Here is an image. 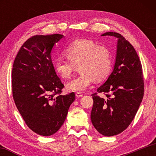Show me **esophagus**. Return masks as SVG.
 Listing matches in <instances>:
<instances>
[{"instance_id": "1", "label": "esophagus", "mask_w": 156, "mask_h": 156, "mask_svg": "<svg viewBox=\"0 0 156 156\" xmlns=\"http://www.w3.org/2000/svg\"><path fill=\"white\" fill-rule=\"evenodd\" d=\"M76 96L77 98H81V97L83 96V94H81L80 92H77V93L76 94Z\"/></svg>"}]
</instances>
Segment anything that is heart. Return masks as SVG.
<instances>
[{
	"label": "heart",
	"mask_w": 156,
	"mask_h": 156,
	"mask_svg": "<svg viewBox=\"0 0 156 156\" xmlns=\"http://www.w3.org/2000/svg\"><path fill=\"white\" fill-rule=\"evenodd\" d=\"M67 58L58 57L53 62L54 69L60 78L72 76L76 66L79 65L81 73L66 84L68 90L85 91L96 80H102L109 75L112 68V55L109 49L103 44L87 38L72 41L64 49Z\"/></svg>",
	"instance_id": "b5f03b06"
}]
</instances>
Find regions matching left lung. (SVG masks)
<instances>
[{
	"mask_svg": "<svg viewBox=\"0 0 156 156\" xmlns=\"http://www.w3.org/2000/svg\"><path fill=\"white\" fill-rule=\"evenodd\" d=\"M102 36L117 38V51L113 72L97 89L106 97L91 95V120L100 134L113 136L125 131L135 117L143 98L144 80L141 62L131 44L116 32Z\"/></svg>",
	"mask_w": 156,
	"mask_h": 156,
	"instance_id": "1",
	"label": "left lung"
}]
</instances>
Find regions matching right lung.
Wrapping results in <instances>:
<instances>
[{
	"instance_id": "add662e5",
	"label": "right lung",
	"mask_w": 156,
	"mask_h": 156,
	"mask_svg": "<svg viewBox=\"0 0 156 156\" xmlns=\"http://www.w3.org/2000/svg\"><path fill=\"white\" fill-rule=\"evenodd\" d=\"M62 34L36 35L25 42L13 65L12 93L16 106L31 130L43 136L59 130L75 94L61 95L64 84L58 77L51 53Z\"/></svg>"
}]
</instances>
